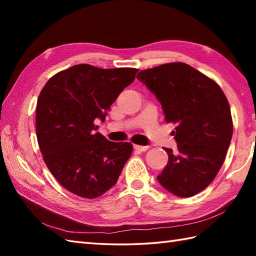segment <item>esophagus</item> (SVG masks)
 Returning a JSON list of instances; mask_svg holds the SVG:
<instances>
[{
  "mask_svg": "<svg viewBox=\"0 0 256 256\" xmlns=\"http://www.w3.org/2000/svg\"><path fill=\"white\" fill-rule=\"evenodd\" d=\"M134 148L140 150V152H146L148 150V146H142V145H134Z\"/></svg>",
  "mask_w": 256,
  "mask_h": 256,
  "instance_id": "esophagus-1",
  "label": "esophagus"
}]
</instances>
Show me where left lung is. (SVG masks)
Masks as SVG:
<instances>
[{
    "instance_id": "1",
    "label": "left lung",
    "mask_w": 256,
    "mask_h": 256,
    "mask_svg": "<svg viewBox=\"0 0 256 256\" xmlns=\"http://www.w3.org/2000/svg\"><path fill=\"white\" fill-rule=\"evenodd\" d=\"M136 78L160 101L165 121L176 124L177 150L165 148L168 162L157 180L172 194L192 197L224 162L233 133L229 102L214 80L184 62L140 70Z\"/></svg>"
}]
</instances>
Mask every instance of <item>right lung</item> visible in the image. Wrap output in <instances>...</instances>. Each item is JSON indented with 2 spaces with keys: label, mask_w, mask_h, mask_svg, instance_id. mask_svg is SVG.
Instances as JSON below:
<instances>
[{
  "label": "right lung",
  "mask_w": 256,
  "mask_h": 256,
  "mask_svg": "<svg viewBox=\"0 0 256 256\" xmlns=\"http://www.w3.org/2000/svg\"><path fill=\"white\" fill-rule=\"evenodd\" d=\"M135 68L101 69L76 64L56 74L36 106L38 145L48 170L62 187L82 198L100 197L116 184L132 154L96 132L112 103L135 79Z\"/></svg>",
  "instance_id": "right-lung-1"
}]
</instances>
